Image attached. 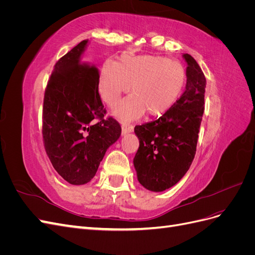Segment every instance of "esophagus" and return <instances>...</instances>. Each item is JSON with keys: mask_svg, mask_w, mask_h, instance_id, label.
Instances as JSON below:
<instances>
[{"mask_svg": "<svg viewBox=\"0 0 255 255\" xmlns=\"http://www.w3.org/2000/svg\"><path fill=\"white\" fill-rule=\"evenodd\" d=\"M121 128H122V135H127L128 133H132L134 129L132 126H127V125H122Z\"/></svg>", "mask_w": 255, "mask_h": 255, "instance_id": "esophagus-1", "label": "esophagus"}]
</instances>
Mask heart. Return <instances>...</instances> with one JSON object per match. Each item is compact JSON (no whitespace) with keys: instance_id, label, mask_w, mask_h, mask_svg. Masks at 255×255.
Wrapping results in <instances>:
<instances>
[{"instance_id":"heart-1","label":"heart","mask_w":255,"mask_h":255,"mask_svg":"<svg viewBox=\"0 0 255 255\" xmlns=\"http://www.w3.org/2000/svg\"><path fill=\"white\" fill-rule=\"evenodd\" d=\"M186 81V70L179 61L155 55H123L119 63L109 60L103 64L98 92L105 104L114 106L132 84L133 94L113 112L120 121L128 123L145 112L154 117L166 114L182 96Z\"/></svg>"}]
</instances>
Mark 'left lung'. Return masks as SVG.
Returning <instances> with one entry per match:
<instances>
[{"instance_id":"1","label":"left lung","mask_w":255,"mask_h":255,"mask_svg":"<svg viewBox=\"0 0 255 255\" xmlns=\"http://www.w3.org/2000/svg\"><path fill=\"white\" fill-rule=\"evenodd\" d=\"M182 56L187 64L183 95L161 117L134 128L139 140L133 160L138 182L155 192L174 186L188 171L204 113L205 76L194 57Z\"/></svg>"}]
</instances>
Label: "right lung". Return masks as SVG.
Returning <instances> with one entry per match:
<instances>
[{"mask_svg": "<svg viewBox=\"0 0 255 255\" xmlns=\"http://www.w3.org/2000/svg\"><path fill=\"white\" fill-rule=\"evenodd\" d=\"M88 43L83 40L54 66L43 101L45 152L57 173L72 185L91 181L105 152L121 135L117 121L104 119L98 69L84 64Z\"/></svg>", "mask_w": 255, "mask_h": 255, "instance_id": "obj_1", "label": "right lung"}]
</instances>
